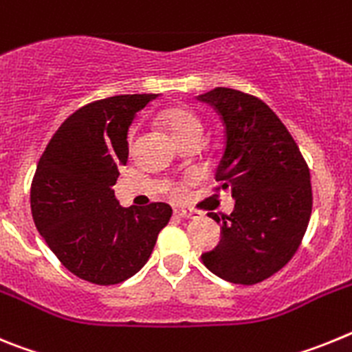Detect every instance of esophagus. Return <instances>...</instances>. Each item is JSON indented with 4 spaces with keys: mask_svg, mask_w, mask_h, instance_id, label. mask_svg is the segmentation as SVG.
Returning <instances> with one entry per match:
<instances>
[{
    "mask_svg": "<svg viewBox=\"0 0 352 352\" xmlns=\"http://www.w3.org/2000/svg\"><path fill=\"white\" fill-rule=\"evenodd\" d=\"M174 214H176V217H179V219H192V220H197L203 217V214L199 213V211L185 210V208H176V210H174Z\"/></svg>",
    "mask_w": 352,
    "mask_h": 352,
    "instance_id": "obj_1",
    "label": "esophagus"
}]
</instances>
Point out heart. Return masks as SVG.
<instances>
[{
  "mask_svg": "<svg viewBox=\"0 0 352 352\" xmlns=\"http://www.w3.org/2000/svg\"><path fill=\"white\" fill-rule=\"evenodd\" d=\"M158 121L170 133V138L178 142V146L192 141L201 144V141H203V121H201V118L192 109L179 107V105H176V107H167L158 114ZM135 139H138V133H135V130H132L129 135L130 149H133V146H135ZM167 194L174 199L179 197L182 195V186L169 185L167 186Z\"/></svg>",
  "mask_w": 352,
  "mask_h": 352,
  "instance_id": "b5f03b06",
  "label": "heart"
}]
</instances>
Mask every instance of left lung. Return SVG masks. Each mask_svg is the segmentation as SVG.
<instances>
[{"label":"left lung","mask_w":352,"mask_h":352,"mask_svg":"<svg viewBox=\"0 0 352 352\" xmlns=\"http://www.w3.org/2000/svg\"><path fill=\"white\" fill-rule=\"evenodd\" d=\"M213 105L226 132L214 179L231 190L229 217L210 213L220 223V241L201 259L232 284L252 285L282 270L296 254L312 213L310 170L296 141L261 98L232 88L197 96Z\"/></svg>","instance_id":"left-lung-1"}]
</instances>
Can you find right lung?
<instances>
[{
    "mask_svg": "<svg viewBox=\"0 0 352 352\" xmlns=\"http://www.w3.org/2000/svg\"><path fill=\"white\" fill-rule=\"evenodd\" d=\"M158 95H116L84 105L56 130L31 183L33 220L54 256L98 285L126 280L148 263L173 210L121 208L111 186L129 160V129Z\"/></svg>",
    "mask_w": 352,
    "mask_h": 352,
    "instance_id": "add662e5",
    "label": "right lung"
}]
</instances>
